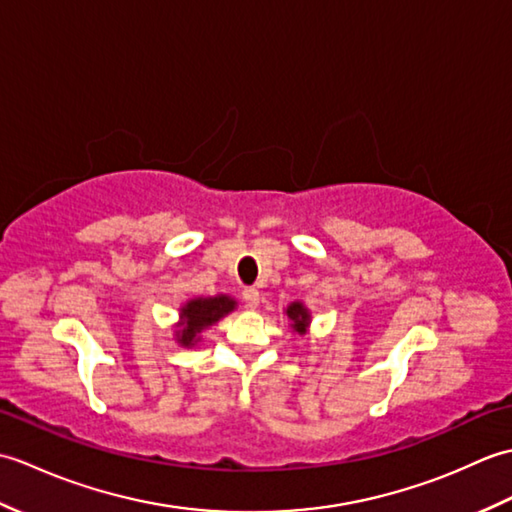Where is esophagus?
Listing matches in <instances>:
<instances>
[{"label":"esophagus","instance_id":"esophagus-1","mask_svg":"<svg viewBox=\"0 0 512 512\" xmlns=\"http://www.w3.org/2000/svg\"><path fill=\"white\" fill-rule=\"evenodd\" d=\"M242 301L246 303L248 308H257V306H259V290L246 288V290L242 292Z\"/></svg>","mask_w":512,"mask_h":512}]
</instances>
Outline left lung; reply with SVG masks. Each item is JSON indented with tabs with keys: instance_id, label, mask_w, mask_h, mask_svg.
Returning a JSON list of instances; mask_svg holds the SVG:
<instances>
[{
	"instance_id": "obj_1",
	"label": "left lung",
	"mask_w": 512,
	"mask_h": 512,
	"mask_svg": "<svg viewBox=\"0 0 512 512\" xmlns=\"http://www.w3.org/2000/svg\"><path fill=\"white\" fill-rule=\"evenodd\" d=\"M288 319L292 321V328H295L297 332H306V325L310 321V314L308 310L301 306V303H292V306H288Z\"/></svg>"
}]
</instances>
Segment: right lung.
I'll return each instance as SVG.
<instances>
[{"label": "right lung", "instance_id": "right-lung-1", "mask_svg": "<svg viewBox=\"0 0 512 512\" xmlns=\"http://www.w3.org/2000/svg\"><path fill=\"white\" fill-rule=\"evenodd\" d=\"M235 308V301L228 297H209V299H193L182 308V330L178 332V343L193 345L198 334L220 321L224 314Z\"/></svg>", "mask_w": 512, "mask_h": 512}]
</instances>
